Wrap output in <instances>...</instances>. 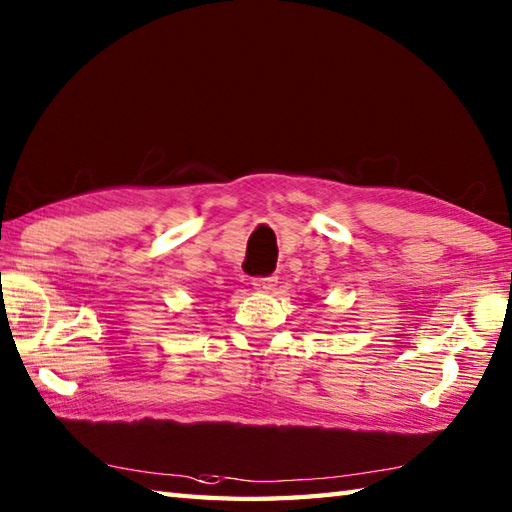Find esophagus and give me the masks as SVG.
I'll use <instances>...</instances> for the list:
<instances>
[{"instance_id": "1", "label": "esophagus", "mask_w": 512, "mask_h": 512, "mask_svg": "<svg viewBox=\"0 0 512 512\" xmlns=\"http://www.w3.org/2000/svg\"><path fill=\"white\" fill-rule=\"evenodd\" d=\"M277 286V279L275 277H259V279H253V288L257 292H270Z\"/></svg>"}]
</instances>
